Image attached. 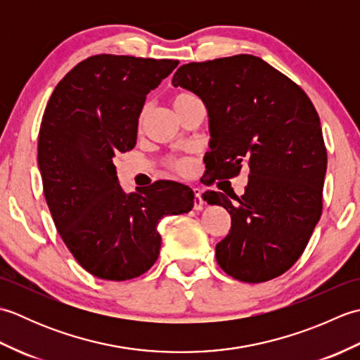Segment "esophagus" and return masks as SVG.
Masks as SVG:
<instances>
[{"label": "esophagus", "mask_w": 360, "mask_h": 360, "mask_svg": "<svg viewBox=\"0 0 360 360\" xmlns=\"http://www.w3.org/2000/svg\"><path fill=\"white\" fill-rule=\"evenodd\" d=\"M193 193H195V198H193V209L195 210H201L202 205H204V201H202V196H201V190L195 187L193 188Z\"/></svg>", "instance_id": "esophagus-1"}]
</instances>
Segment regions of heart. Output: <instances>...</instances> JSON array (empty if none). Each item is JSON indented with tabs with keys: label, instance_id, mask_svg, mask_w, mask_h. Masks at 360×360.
<instances>
[{
	"label": "heart",
	"instance_id": "obj_1",
	"mask_svg": "<svg viewBox=\"0 0 360 360\" xmlns=\"http://www.w3.org/2000/svg\"><path fill=\"white\" fill-rule=\"evenodd\" d=\"M195 101H200V98H198L195 94L188 93V91H179V93H176L173 96L172 103H173V108L176 110V112H179L184 110L187 105H190ZM143 117H145V110L141 114V119H139L141 124H142ZM168 165H170L173 170L178 173H187V172H190V168H192V164H190V160H187V159H172L170 162H168Z\"/></svg>",
	"mask_w": 360,
	"mask_h": 360
}]
</instances>
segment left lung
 <instances>
[{
    "label": "left lung",
    "instance_id": "obj_1",
    "mask_svg": "<svg viewBox=\"0 0 360 360\" xmlns=\"http://www.w3.org/2000/svg\"><path fill=\"white\" fill-rule=\"evenodd\" d=\"M173 85L207 106L205 186L249 167L235 201L202 193L231 213L229 233L217 244L219 267L244 283L280 277L303 254L323 209L328 156L314 105L295 82L248 53L182 65Z\"/></svg>",
    "mask_w": 360,
    "mask_h": 360
}]
</instances>
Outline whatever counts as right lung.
I'll list each match as a JSON object with an SVG mask.
<instances>
[{"label": "right lung", "instance_id": "right-lung-1", "mask_svg": "<svg viewBox=\"0 0 360 360\" xmlns=\"http://www.w3.org/2000/svg\"><path fill=\"white\" fill-rule=\"evenodd\" d=\"M178 60L101 53L75 65L53 89L38 133L43 193L77 263L97 278L125 281L156 263L158 226L193 207V190L156 181L125 195L112 158L136 145L151 89Z\"/></svg>", "mask_w": 360, "mask_h": 360}]
</instances>
